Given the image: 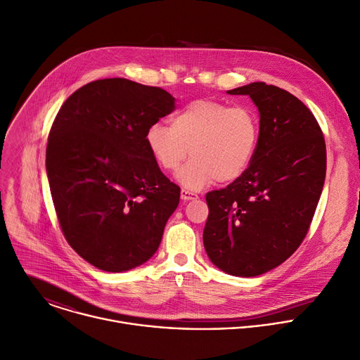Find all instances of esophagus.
Instances as JSON below:
<instances>
[{"instance_id": "esophagus-1", "label": "esophagus", "mask_w": 360, "mask_h": 360, "mask_svg": "<svg viewBox=\"0 0 360 360\" xmlns=\"http://www.w3.org/2000/svg\"><path fill=\"white\" fill-rule=\"evenodd\" d=\"M180 197H181V200H183V201H188V200H195L198 195H197L195 193L188 191V190H181Z\"/></svg>"}]
</instances>
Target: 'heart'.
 <instances>
[{"mask_svg": "<svg viewBox=\"0 0 360 360\" xmlns=\"http://www.w3.org/2000/svg\"><path fill=\"white\" fill-rule=\"evenodd\" d=\"M146 148L165 172H176L187 190H201L214 180L231 183L250 169L259 143V120L247 106L200 99L170 119V127L153 123L145 134Z\"/></svg>", "mask_w": 360, "mask_h": 360, "instance_id": "1", "label": "heart"}]
</instances>
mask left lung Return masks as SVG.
Masks as SVG:
<instances>
[{
  "label": "left lung",
  "instance_id": "8db88e82",
  "mask_svg": "<svg viewBox=\"0 0 360 360\" xmlns=\"http://www.w3.org/2000/svg\"><path fill=\"white\" fill-rule=\"evenodd\" d=\"M259 143L247 173L207 193L202 243L210 261L234 276H257L288 259L305 238L322 194L326 148L312 112L292 94L252 82Z\"/></svg>",
  "mask_w": 360,
  "mask_h": 360
}]
</instances>
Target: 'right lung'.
Returning <instances> with one entry per match:
<instances>
[{"instance_id":"add662e5","label":"right lung","mask_w":360,"mask_h":360,"mask_svg":"<svg viewBox=\"0 0 360 360\" xmlns=\"http://www.w3.org/2000/svg\"><path fill=\"white\" fill-rule=\"evenodd\" d=\"M174 102L156 86L99 79L72 94L53 120L46 174L59 226L69 245L102 271L149 261L179 205L180 188L145 141Z\"/></svg>"}]
</instances>
